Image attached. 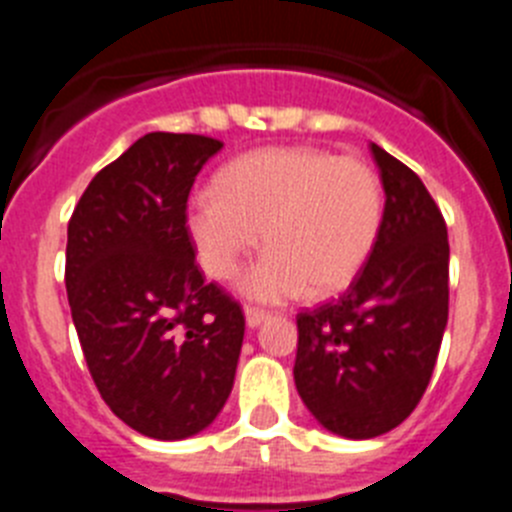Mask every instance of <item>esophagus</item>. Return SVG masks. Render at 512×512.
Returning <instances> with one entry per match:
<instances>
[{
	"label": "esophagus",
	"mask_w": 512,
	"mask_h": 512,
	"mask_svg": "<svg viewBox=\"0 0 512 512\" xmlns=\"http://www.w3.org/2000/svg\"><path fill=\"white\" fill-rule=\"evenodd\" d=\"M269 318V312L266 310H259V307H246V323L248 328H259L264 320Z\"/></svg>",
	"instance_id": "1"
}]
</instances>
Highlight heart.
<instances>
[{"label":"heart","instance_id":"1","mask_svg":"<svg viewBox=\"0 0 512 512\" xmlns=\"http://www.w3.org/2000/svg\"><path fill=\"white\" fill-rule=\"evenodd\" d=\"M382 220L377 171L312 146L243 153L187 207L189 238L212 279L233 277L264 230L269 251L241 279L243 295L261 302L346 289L372 256Z\"/></svg>","mask_w":512,"mask_h":512}]
</instances>
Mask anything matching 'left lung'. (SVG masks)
<instances>
[{
  "label": "left lung",
  "mask_w": 512,
  "mask_h": 512,
  "mask_svg": "<svg viewBox=\"0 0 512 512\" xmlns=\"http://www.w3.org/2000/svg\"><path fill=\"white\" fill-rule=\"evenodd\" d=\"M384 220L338 300L297 312L295 384L330 433L374 438L415 410L449 320V235L413 169L372 143Z\"/></svg>",
  "instance_id": "1"
}]
</instances>
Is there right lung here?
Masks as SVG:
<instances>
[{
    "mask_svg": "<svg viewBox=\"0 0 512 512\" xmlns=\"http://www.w3.org/2000/svg\"><path fill=\"white\" fill-rule=\"evenodd\" d=\"M220 148L207 135H143L69 220L66 292L89 374L122 423L161 441L217 418L241 356V305L205 282L187 230L194 179Z\"/></svg>",
    "mask_w": 512,
    "mask_h": 512,
    "instance_id": "add662e5",
    "label": "right lung"
}]
</instances>
